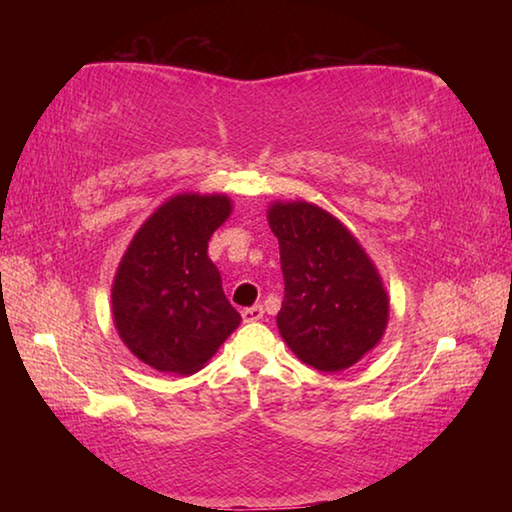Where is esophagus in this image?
I'll return each instance as SVG.
<instances>
[{"mask_svg": "<svg viewBox=\"0 0 512 512\" xmlns=\"http://www.w3.org/2000/svg\"><path fill=\"white\" fill-rule=\"evenodd\" d=\"M262 316H264V307L262 305H253V307L241 309V318H244L246 323H255V320H259Z\"/></svg>", "mask_w": 512, "mask_h": 512, "instance_id": "1", "label": "esophagus"}]
</instances>
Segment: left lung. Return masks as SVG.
I'll return each instance as SVG.
<instances>
[{"label": "left lung", "instance_id": "8db88e82", "mask_svg": "<svg viewBox=\"0 0 512 512\" xmlns=\"http://www.w3.org/2000/svg\"><path fill=\"white\" fill-rule=\"evenodd\" d=\"M268 223L280 241L282 339L316 370L357 363L388 323V298L375 266L348 228L316 205L277 203Z\"/></svg>", "mask_w": 512, "mask_h": 512}]
</instances>
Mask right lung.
I'll list each match as a JSON object with an SVG mask.
<instances>
[{"mask_svg": "<svg viewBox=\"0 0 512 512\" xmlns=\"http://www.w3.org/2000/svg\"><path fill=\"white\" fill-rule=\"evenodd\" d=\"M225 196L185 194L149 216L112 284V316L137 359L189 375L241 323L207 257V241L228 219Z\"/></svg>", "mask_w": 512, "mask_h": 512, "instance_id": "obj_1", "label": "right lung"}]
</instances>
